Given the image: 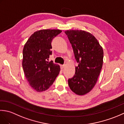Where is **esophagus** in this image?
<instances>
[{
    "mask_svg": "<svg viewBox=\"0 0 124 124\" xmlns=\"http://www.w3.org/2000/svg\"><path fill=\"white\" fill-rule=\"evenodd\" d=\"M64 68V65H61V69H63Z\"/></svg>",
    "mask_w": 124,
    "mask_h": 124,
    "instance_id": "34e87169",
    "label": "esophagus"
}]
</instances>
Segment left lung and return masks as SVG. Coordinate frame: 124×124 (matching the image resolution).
<instances>
[{"label": "left lung", "mask_w": 124, "mask_h": 124, "mask_svg": "<svg viewBox=\"0 0 124 124\" xmlns=\"http://www.w3.org/2000/svg\"><path fill=\"white\" fill-rule=\"evenodd\" d=\"M65 33L78 63L75 74L68 79V84L75 94L83 95L90 92L97 82L103 62V50L96 38L88 32L70 30Z\"/></svg>", "instance_id": "1"}]
</instances>
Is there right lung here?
<instances>
[{
    "mask_svg": "<svg viewBox=\"0 0 124 124\" xmlns=\"http://www.w3.org/2000/svg\"><path fill=\"white\" fill-rule=\"evenodd\" d=\"M62 31L43 29L37 31L25 44L23 49L22 67L30 86L37 92L47 90L59 74V65L49 62L52 54L51 43Z\"/></svg>",
    "mask_w": 124,
    "mask_h": 124,
    "instance_id": "1",
    "label": "right lung"
}]
</instances>
